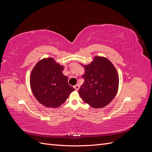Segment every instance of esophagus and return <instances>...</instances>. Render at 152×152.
<instances>
[{"mask_svg": "<svg viewBox=\"0 0 152 152\" xmlns=\"http://www.w3.org/2000/svg\"><path fill=\"white\" fill-rule=\"evenodd\" d=\"M74 88L76 91H79V89L80 88V86L79 84H77V85L74 86Z\"/></svg>", "mask_w": 152, "mask_h": 152, "instance_id": "34e87169", "label": "esophagus"}]
</instances>
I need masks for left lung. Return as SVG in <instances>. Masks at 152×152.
<instances>
[{"label": "left lung", "instance_id": "obj_1", "mask_svg": "<svg viewBox=\"0 0 152 152\" xmlns=\"http://www.w3.org/2000/svg\"><path fill=\"white\" fill-rule=\"evenodd\" d=\"M80 65L85 69L84 84L79 91L80 98L93 108L106 107L118 89L119 77L115 67L107 58L98 56L89 65Z\"/></svg>", "mask_w": 152, "mask_h": 152}]
</instances>
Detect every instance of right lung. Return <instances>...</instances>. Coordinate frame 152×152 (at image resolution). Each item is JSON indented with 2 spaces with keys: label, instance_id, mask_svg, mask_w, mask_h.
Wrapping results in <instances>:
<instances>
[{
  "label": "right lung",
  "instance_id": "1",
  "mask_svg": "<svg viewBox=\"0 0 152 152\" xmlns=\"http://www.w3.org/2000/svg\"><path fill=\"white\" fill-rule=\"evenodd\" d=\"M63 70V66L53 58L41 59L32 69L30 76L31 91L36 99L45 107H59L75 91L68 84Z\"/></svg>",
  "mask_w": 152,
  "mask_h": 152
}]
</instances>
